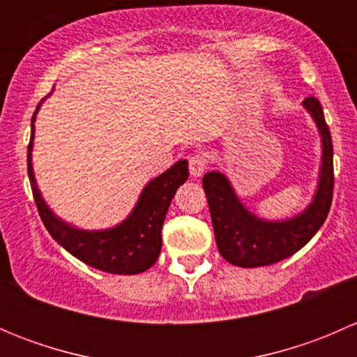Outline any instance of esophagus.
<instances>
[{"label": "esophagus", "instance_id": "esophagus-1", "mask_svg": "<svg viewBox=\"0 0 357 357\" xmlns=\"http://www.w3.org/2000/svg\"><path fill=\"white\" fill-rule=\"evenodd\" d=\"M190 174L193 176V178H200L202 174L205 172V169H207V157L204 155V153H197V155L190 157Z\"/></svg>", "mask_w": 357, "mask_h": 357}]
</instances>
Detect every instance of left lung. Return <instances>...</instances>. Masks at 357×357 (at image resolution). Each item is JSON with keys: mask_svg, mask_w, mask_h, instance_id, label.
<instances>
[{"mask_svg": "<svg viewBox=\"0 0 357 357\" xmlns=\"http://www.w3.org/2000/svg\"><path fill=\"white\" fill-rule=\"evenodd\" d=\"M321 136V164L311 204L294 218L268 221L250 212L236 195L225 172L204 176L215 243L222 257L240 268H259L290 257L318 233L330 212L333 197V145L323 109L314 96L302 102Z\"/></svg>", "mask_w": 357, "mask_h": 357, "instance_id": "left-lung-1", "label": "left lung"}]
</instances>
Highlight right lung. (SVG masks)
Segmentation results:
<instances>
[{
	"instance_id": "obj_1",
	"label": "right lung",
	"mask_w": 357,
	"mask_h": 357,
	"mask_svg": "<svg viewBox=\"0 0 357 357\" xmlns=\"http://www.w3.org/2000/svg\"><path fill=\"white\" fill-rule=\"evenodd\" d=\"M45 102V100H43ZM41 103L32 115L31 142L27 152V171L32 195L43 225L60 245L91 268L112 275H138L152 268L162 248V225L176 190L188 179V160L174 165L150 179L139 193L131 214L107 229H81L63 221L43 199L32 169L34 121Z\"/></svg>"
}]
</instances>
